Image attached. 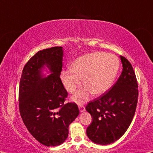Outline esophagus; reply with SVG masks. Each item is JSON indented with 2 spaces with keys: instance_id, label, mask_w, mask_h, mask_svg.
<instances>
[{
  "instance_id": "esophagus-1",
  "label": "esophagus",
  "mask_w": 153,
  "mask_h": 153,
  "mask_svg": "<svg viewBox=\"0 0 153 153\" xmlns=\"http://www.w3.org/2000/svg\"><path fill=\"white\" fill-rule=\"evenodd\" d=\"M79 110L80 112H84L85 111V107L83 105V104H79Z\"/></svg>"
}]
</instances>
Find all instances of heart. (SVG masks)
I'll return each instance as SVG.
<instances>
[{
    "mask_svg": "<svg viewBox=\"0 0 153 153\" xmlns=\"http://www.w3.org/2000/svg\"><path fill=\"white\" fill-rule=\"evenodd\" d=\"M120 67V61L114 55L95 52L77 58L71 69L62 71L60 77L66 90L71 93L76 91L83 78L85 85L72 97L77 103H83L93 93L100 95L110 89Z\"/></svg>",
    "mask_w": 153,
    "mask_h": 153,
    "instance_id": "1",
    "label": "heart"
}]
</instances>
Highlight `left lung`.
Instances as JSON below:
<instances>
[{
	"mask_svg": "<svg viewBox=\"0 0 153 153\" xmlns=\"http://www.w3.org/2000/svg\"><path fill=\"white\" fill-rule=\"evenodd\" d=\"M122 71L119 79L106 92L91 101L86 110L92 122L86 135L93 142L107 145L122 137L133 119L138 98V84L131 64L121 56Z\"/></svg>",
	"mask_w": 153,
	"mask_h": 153,
	"instance_id": "obj_1",
	"label": "left lung"
}]
</instances>
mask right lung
<instances>
[{
	"label": "right lung",
	"instance_id": "right-lung-1",
	"mask_svg": "<svg viewBox=\"0 0 153 153\" xmlns=\"http://www.w3.org/2000/svg\"><path fill=\"white\" fill-rule=\"evenodd\" d=\"M63 49L54 47L38 51L25 65L19 86V111L36 140L56 146L67 140L69 126L79 115L76 103L65 104L68 93L60 77ZM45 67L51 74H42Z\"/></svg>",
	"mask_w": 153,
	"mask_h": 153
}]
</instances>
